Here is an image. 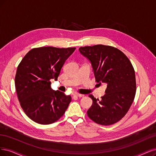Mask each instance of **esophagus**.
<instances>
[{
  "label": "esophagus",
  "mask_w": 156,
  "mask_h": 156,
  "mask_svg": "<svg viewBox=\"0 0 156 156\" xmlns=\"http://www.w3.org/2000/svg\"><path fill=\"white\" fill-rule=\"evenodd\" d=\"M73 95L74 96H76V97H79V98H82L83 96V94H78V93H73Z\"/></svg>",
  "instance_id": "34e87169"
}]
</instances>
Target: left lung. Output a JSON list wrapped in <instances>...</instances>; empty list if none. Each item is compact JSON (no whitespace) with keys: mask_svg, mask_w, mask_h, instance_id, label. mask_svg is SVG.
Segmentation results:
<instances>
[{"mask_svg":"<svg viewBox=\"0 0 156 156\" xmlns=\"http://www.w3.org/2000/svg\"><path fill=\"white\" fill-rule=\"evenodd\" d=\"M79 51L91 63L96 81L107 85L101 100L89 95L93 104L87 116L102 125L118 122L128 112L136 94V76L131 62L123 52L108 45L85 46Z\"/></svg>","mask_w":156,"mask_h":156,"instance_id":"left-lung-1","label":"left lung"}]
</instances>
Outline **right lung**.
<instances>
[{"label": "right lung", "mask_w": 156, "mask_h": 156, "mask_svg": "<svg viewBox=\"0 0 156 156\" xmlns=\"http://www.w3.org/2000/svg\"><path fill=\"white\" fill-rule=\"evenodd\" d=\"M75 48L42 47L30 50L17 67L15 88L20 105L34 122L48 125L60 118L71 101L58 90L51 87Z\"/></svg>", "instance_id": "right-lung-1"}]
</instances>
